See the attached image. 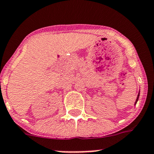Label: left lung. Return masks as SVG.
I'll list each match as a JSON object with an SVG mask.
<instances>
[{
    "label": "left lung",
    "instance_id": "1",
    "mask_svg": "<svg viewBox=\"0 0 154 154\" xmlns=\"http://www.w3.org/2000/svg\"><path fill=\"white\" fill-rule=\"evenodd\" d=\"M139 94H138V97H137V99H136V102L138 101V99H139Z\"/></svg>",
    "mask_w": 154,
    "mask_h": 154
}]
</instances>
